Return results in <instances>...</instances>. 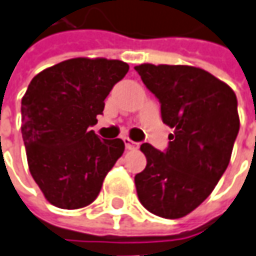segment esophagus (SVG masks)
Wrapping results in <instances>:
<instances>
[{
    "instance_id": "1",
    "label": "esophagus",
    "mask_w": 256,
    "mask_h": 256,
    "mask_svg": "<svg viewBox=\"0 0 256 256\" xmlns=\"http://www.w3.org/2000/svg\"><path fill=\"white\" fill-rule=\"evenodd\" d=\"M123 142H124V146H126V148H128V150H134V148L138 147V143L133 142V140H130L128 137H124V138H123Z\"/></svg>"
}]
</instances>
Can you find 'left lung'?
I'll list each match as a JSON object with an SVG mask.
<instances>
[{
  "label": "left lung",
  "mask_w": 256,
  "mask_h": 256,
  "mask_svg": "<svg viewBox=\"0 0 256 256\" xmlns=\"http://www.w3.org/2000/svg\"><path fill=\"white\" fill-rule=\"evenodd\" d=\"M174 128L164 152L143 143L147 166L136 174L137 197L163 218H181L212 192L228 167L240 132L234 90L207 70L186 65L134 68Z\"/></svg>",
  "instance_id": "1"
}]
</instances>
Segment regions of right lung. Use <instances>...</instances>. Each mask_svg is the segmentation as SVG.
Returning <instances> with one entry per match:
<instances>
[{
  "label": "right lung",
  "mask_w": 256,
  "mask_h": 256,
  "mask_svg": "<svg viewBox=\"0 0 256 256\" xmlns=\"http://www.w3.org/2000/svg\"><path fill=\"white\" fill-rule=\"evenodd\" d=\"M128 72L122 60L75 58L42 70L28 86L21 102L28 166L55 207L76 210L93 202L123 154L122 138H99L89 128Z\"/></svg>",
  "instance_id": "1"
}]
</instances>
